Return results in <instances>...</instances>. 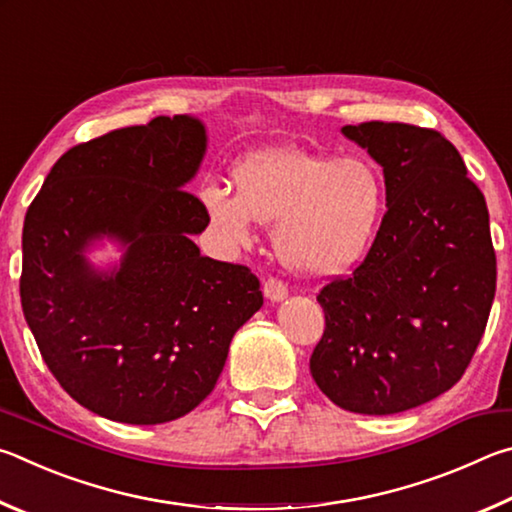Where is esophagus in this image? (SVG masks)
I'll use <instances>...</instances> for the list:
<instances>
[{
  "label": "esophagus",
  "instance_id": "esophagus-1",
  "mask_svg": "<svg viewBox=\"0 0 512 512\" xmlns=\"http://www.w3.org/2000/svg\"><path fill=\"white\" fill-rule=\"evenodd\" d=\"M263 294H265L267 301L281 303L285 297H288V288H285V285H283L281 281L267 279V281L263 283Z\"/></svg>",
  "mask_w": 512,
  "mask_h": 512
}]
</instances>
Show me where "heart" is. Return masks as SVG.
<instances>
[{
  "mask_svg": "<svg viewBox=\"0 0 512 512\" xmlns=\"http://www.w3.org/2000/svg\"><path fill=\"white\" fill-rule=\"evenodd\" d=\"M233 179L236 191L218 182L202 188L213 229L231 245H245L254 222L274 224L276 254L297 274L351 270L378 231L384 188L369 159L272 146L242 159Z\"/></svg>",
  "mask_w": 512,
  "mask_h": 512,
  "instance_id": "obj_1",
  "label": "heart"
}]
</instances>
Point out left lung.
I'll use <instances>...</instances> for the list:
<instances>
[{"mask_svg":"<svg viewBox=\"0 0 512 512\" xmlns=\"http://www.w3.org/2000/svg\"><path fill=\"white\" fill-rule=\"evenodd\" d=\"M378 161L387 213L353 276L319 292L317 387L353 414L389 416L452 389L495 299L488 206L450 141L407 123L344 125Z\"/></svg>","mask_w":512,"mask_h":512,"instance_id":"obj_1","label":"left lung"}]
</instances>
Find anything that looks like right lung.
Segmentation results:
<instances>
[{"label": "right lung", "instance_id": "1", "mask_svg": "<svg viewBox=\"0 0 512 512\" xmlns=\"http://www.w3.org/2000/svg\"><path fill=\"white\" fill-rule=\"evenodd\" d=\"M209 134L157 116L65 152L26 211L20 297L42 360L78 405L161 425L213 391L233 335L263 306L247 267L200 254L209 224L184 188ZM110 241L120 258H88Z\"/></svg>", "mask_w": 512, "mask_h": 512}]
</instances>
